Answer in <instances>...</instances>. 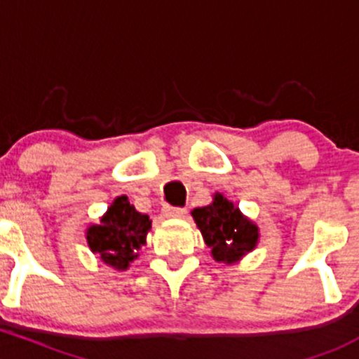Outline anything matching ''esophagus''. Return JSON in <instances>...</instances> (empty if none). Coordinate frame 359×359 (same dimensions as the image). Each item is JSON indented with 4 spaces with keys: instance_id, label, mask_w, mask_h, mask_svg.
Masks as SVG:
<instances>
[{
    "instance_id": "34e87169",
    "label": "esophagus",
    "mask_w": 359,
    "mask_h": 359,
    "mask_svg": "<svg viewBox=\"0 0 359 359\" xmlns=\"http://www.w3.org/2000/svg\"><path fill=\"white\" fill-rule=\"evenodd\" d=\"M162 212H164V216H165V217H183L184 214H187V210L181 209V207L165 205L164 209H162Z\"/></svg>"
}]
</instances>
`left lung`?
Segmentation results:
<instances>
[{"mask_svg": "<svg viewBox=\"0 0 359 359\" xmlns=\"http://www.w3.org/2000/svg\"><path fill=\"white\" fill-rule=\"evenodd\" d=\"M191 216L217 262L233 264L257 245L259 228L221 194L214 195L212 204L191 210Z\"/></svg>", "mask_w": 359, "mask_h": 359, "instance_id": "1", "label": "left lung"}]
</instances>
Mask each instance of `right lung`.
Listing matches in <instances>:
<instances>
[{"mask_svg":"<svg viewBox=\"0 0 359 359\" xmlns=\"http://www.w3.org/2000/svg\"><path fill=\"white\" fill-rule=\"evenodd\" d=\"M150 228L152 221L149 216L138 212L128 197L121 195L100 217V223L88 228L86 240L91 252L98 254L107 266L123 271L138 257Z\"/></svg>","mask_w":359,"mask_h":359,"instance_id":"right-lung-1","label":"right lung"}]
</instances>
